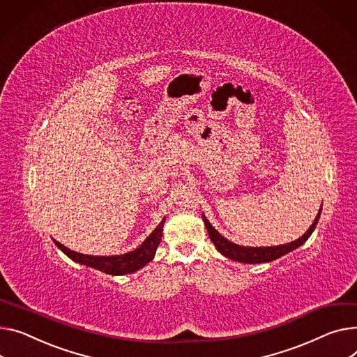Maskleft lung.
Wrapping results in <instances>:
<instances>
[{
    "label": "left lung",
    "instance_id": "left-lung-1",
    "mask_svg": "<svg viewBox=\"0 0 357 357\" xmlns=\"http://www.w3.org/2000/svg\"><path fill=\"white\" fill-rule=\"evenodd\" d=\"M320 212H321V208L319 209V213H317L314 222L312 224V227L308 228L307 232L304 235H301L298 240H296L293 243H289V244H284V245L264 247V248H248V247L236 245V244L228 241L227 238H224V236L209 224V221L204 215H202V220H204V224H205V227L208 229L211 241L213 243V245L217 247V250L221 254H224L225 257H228V258H231L234 261H240V263L257 264V263H268V261L277 259L281 255L287 254V252L298 248L300 245H303L308 240V236H310L312 232L314 231V228H316V225L319 222V218H320Z\"/></svg>",
    "mask_w": 357,
    "mask_h": 357
}]
</instances>
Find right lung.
I'll return each mask as SVG.
<instances>
[{
	"label": "right lung",
	"instance_id": "1",
	"mask_svg": "<svg viewBox=\"0 0 357 357\" xmlns=\"http://www.w3.org/2000/svg\"><path fill=\"white\" fill-rule=\"evenodd\" d=\"M163 224H165V218L144 241V244H142L139 248H136L135 251H130L123 255H112V257L84 255V254L68 250L67 247L57 243L56 240H54V243L68 258H71L73 261H77V263H80V264L100 270L106 274L123 275V274H129V273H133V271L142 268L144 266H146L149 261H152V258L156 252V248L160 243V238H162Z\"/></svg>",
	"mask_w": 357,
	"mask_h": 357
}]
</instances>
